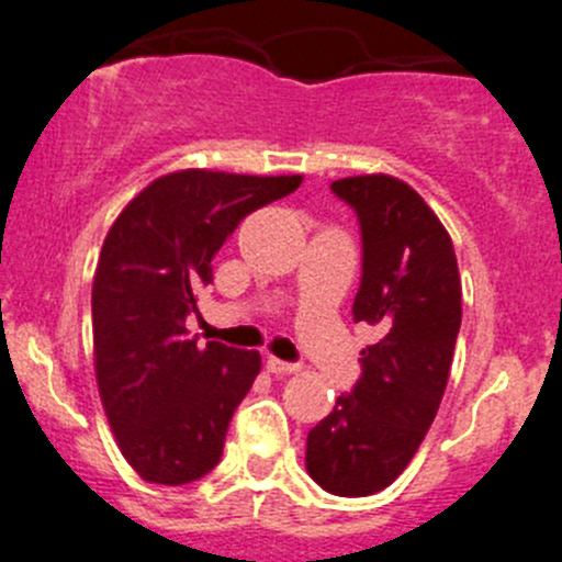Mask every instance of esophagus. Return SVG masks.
I'll use <instances>...</instances> for the list:
<instances>
[{"label":"esophagus","instance_id":"obj_1","mask_svg":"<svg viewBox=\"0 0 562 562\" xmlns=\"http://www.w3.org/2000/svg\"><path fill=\"white\" fill-rule=\"evenodd\" d=\"M266 370L274 372V375H293V372H299V364L282 361V359H277V356H266Z\"/></svg>","mask_w":562,"mask_h":562}]
</instances>
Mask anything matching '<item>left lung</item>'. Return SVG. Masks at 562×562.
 <instances>
[{"label": "left lung", "mask_w": 562, "mask_h": 562, "mask_svg": "<svg viewBox=\"0 0 562 562\" xmlns=\"http://www.w3.org/2000/svg\"><path fill=\"white\" fill-rule=\"evenodd\" d=\"M331 190L356 209L364 274L353 321L378 328L361 378L307 435V473L339 497L386 490L432 427L462 323L449 231L422 195L389 173L348 176Z\"/></svg>", "instance_id": "obj_1"}]
</instances>
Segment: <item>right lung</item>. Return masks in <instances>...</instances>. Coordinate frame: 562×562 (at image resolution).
<instances>
[{
	"instance_id": "right-lung-1",
	"label": "right lung",
	"mask_w": 562,
	"mask_h": 562,
	"mask_svg": "<svg viewBox=\"0 0 562 562\" xmlns=\"http://www.w3.org/2000/svg\"><path fill=\"white\" fill-rule=\"evenodd\" d=\"M302 179L184 168L146 184L113 220L92 282L94 375L119 451L149 484H190L223 457L260 353L198 348L184 317L236 225Z\"/></svg>"
}]
</instances>
